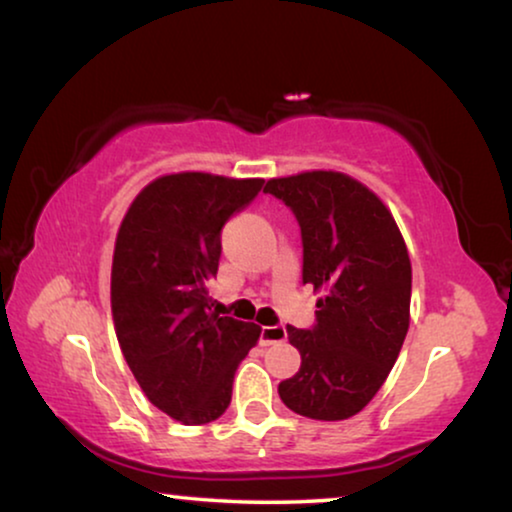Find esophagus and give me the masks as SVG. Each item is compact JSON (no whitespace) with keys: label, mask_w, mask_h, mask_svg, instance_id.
Instances as JSON below:
<instances>
[{"label":"esophagus","mask_w":512,"mask_h":512,"mask_svg":"<svg viewBox=\"0 0 512 512\" xmlns=\"http://www.w3.org/2000/svg\"><path fill=\"white\" fill-rule=\"evenodd\" d=\"M286 340V328L284 326H263L261 328V345H279V342Z\"/></svg>","instance_id":"esophagus-1"}]
</instances>
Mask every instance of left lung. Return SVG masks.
Wrapping results in <instances>:
<instances>
[{"label": "left lung", "mask_w": 512, "mask_h": 512, "mask_svg": "<svg viewBox=\"0 0 512 512\" xmlns=\"http://www.w3.org/2000/svg\"><path fill=\"white\" fill-rule=\"evenodd\" d=\"M263 191L296 214L303 284L324 291L317 324L307 331L286 326L303 361L279 382V398L310 419L354 417L380 391L408 333V247L384 202L342 172L270 179Z\"/></svg>", "instance_id": "8db88e82"}]
</instances>
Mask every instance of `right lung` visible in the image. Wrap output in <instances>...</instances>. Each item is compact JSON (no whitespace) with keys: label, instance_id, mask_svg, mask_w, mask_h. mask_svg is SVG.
Returning <instances> with one entry per match:
<instances>
[{"label":"right lung","instance_id":"add662e5","mask_svg":"<svg viewBox=\"0 0 512 512\" xmlns=\"http://www.w3.org/2000/svg\"><path fill=\"white\" fill-rule=\"evenodd\" d=\"M263 179L165 174L123 216L111 263L116 338L146 398L181 424L219 419L240 361L261 326L212 312L207 284L221 258V228Z\"/></svg>","mask_w":512,"mask_h":512}]
</instances>
